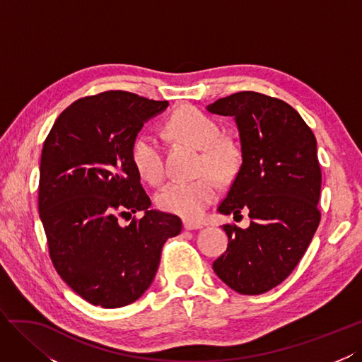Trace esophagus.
<instances>
[{
    "instance_id": "esophagus-1",
    "label": "esophagus",
    "mask_w": 362,
    "mask_h": 362,
    "mask_svg": "<svg viewBox=\"0 0 362 362\" xmlns=\"http://www.w3.org/2000/svg\"><path fill=\"white\" fill-rule=\"evenodd\" d=\"M183 227H185V229H187V230H195V229H202V224L200 223H194V221H183Z\"/></svg>"
}]
</instances>
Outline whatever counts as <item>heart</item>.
<instances>
[{
    "label": "heart",
    "instance_id": "obj_1",
    "mask_svg": "<svg viewBox=\"0 0 362 362\" xmlns=\"http://www.w3.org/2000/svg\"><path fill=\"white\" fill-rule=\"evenodd\" d=\"M167 130L182 142L202 148L199 173H212L221 182L230 180L241 165V148L230 138L221 136L223 129L208 113L194 106H183L171 113ZM132 162L142 179L158 185L165 177V156L159 139L144 132L132 146ZM218 187L211 174L191 182H171L156 195L160 209L185 220H197L216 199Z\"/></svg>",
    "mask_w": 362,
    "mask_h": 362
}]
</instances>
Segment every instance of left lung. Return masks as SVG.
I'll return each mask as SVG.
<instances>
[{
    "label": "left lung",
    "mask_w": 362,
    "mask_h": 362,
    "mask_svg": "<svg viewBox=\"0 0 362 362\" xmlns=\"http://www.w3.org/2000/svg\"><path fill=\"white\" fill-rule=\"evenodd\" d=\"M208 110L233 117L241 139L243 163L218 211L252 220L247 229L223 226L229 245L214 272L236 293L262 294L293 273L322 218L317 141L294 107L259 92H236Z\"/></svg>",
    "instance_id": "obj_1"
}]
</instances>
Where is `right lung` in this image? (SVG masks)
Here are the masks:
<instances>
[{"label": "right lung", "mask_w": 362, "mask_h": 362, "mask_svg": "<svg viewBox=\"0 0 362 362\" xmlns=\"http://www.w3.org/2000/svg\"><path fill=\"white\" fill-rule=\"evenodd\" d=\"M167 106L126 90L100 92L62 112L44 142L39 215L51 262L95 306L138 300L156 276L165 241L182 230L177 215L148 209L132 162L144 122ZM136 211L141 219L131 218ZM126 214L132 221L121 226Z\"/></svg>", "instance_id": "right-lung-1"}]
</instances>
